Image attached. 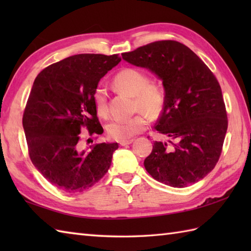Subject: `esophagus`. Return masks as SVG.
<instances>
[{
  "label": "esophagus",
  "instance_id": "esophagus-1",
  "mask_svg": "<svg viewBox=\"0 0 251 251\" xmlns=\"http://www.w3.org/2000/svg\"><path fill=\"white\" fill-rule=\"evenodd\" d=\"M134 141V139H129V140H123V141H120V145L121 146H127V145H130V143Z\"/></svg>",
  "mask_w": 251,
  "mask_h": 251
}]
</instances>
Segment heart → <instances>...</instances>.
<instances>
[{
  "instance_id": "heart-1",
  "label": "heart",
  "mask_w": 251,
  "mask_h": 251,
  "mask_svg": "<svg viewBox=\"0 0 251 251\" xmlns=\"http://www.w3.org/2000/svg\"><path fill=\"white\" fill-rule=\"evenodd\" d=\"M113 84L122 92L134 96L136 110H141L151 117H156L161 113L164 105V94L158 85L149 83V77L145 72L135 68H125L114 76ZM93 102L98 115L102 117L108 115V95L102 87L95 88ZM147 125V116L138 113L131 117H117L112 120L106 125V132L112 139L123 141L139 134Z\"/></svg>"
}]
</instances>
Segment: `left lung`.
Masks as SVG:
<instances>
[{
  "label": "left lung",
  "mask_w": 251,
  "mask_h": 251,
  "mask_svg": "<svg viewBox=\"0 0 251 251\" xmlns=\"http://www.w3.org/2000/svg\"><path fill=\"white\" fill-rule=\"evenodd\" d=\"M123 59L147 68L163 81L164 108L155 141L145 159L158 182L185 188L215 168L222 152L227 116L220 84L204 61L177 41H157L123 52Z\"/></svg>",
  "instance_id": "left-lung-1"
}]
</instances>
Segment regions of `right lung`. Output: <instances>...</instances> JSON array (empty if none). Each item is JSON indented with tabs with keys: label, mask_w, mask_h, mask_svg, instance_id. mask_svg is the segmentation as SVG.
<instances>
[{
	"label": "right lung",
	"mask_w": 251,
	"mask_h": 251,
	"mask_svg": "<svg viewBox=\"0 0 251 251\" xmlns=\"http://www.w3.org/2000/svg\"><path fill=\"white\" fill-rule=\"evenodd\" d=\"M120 61L117 54L74 55L45 68L35 78L23 116L29 156L58 189L83 192L111 166L119 145L98 142L85 151L79 134L82 127L90 136L103 132L93 93L100 78Z\"/></svg>",
	"instance_id": "1"
}]
</instances>
